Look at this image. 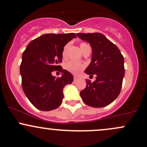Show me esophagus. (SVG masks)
Returning a JSON list of instances; mask_svg holds the SVG:
<instances>
[{
  "label": "esophagus",
  "instance_id": "esophagus-1",
  "mask_svg": "<svg viewBox=\"0 0 147 147\" xmlns=\"http://www.w3.org/2000/svg\"><path fill=\"white\" fill-rule=\"evenodd\" d=\"M79 78L78 76H74V80H77Z\"/></svg>",
  "mask_w": 147,
  "mask_h": 147
}]
</instances>
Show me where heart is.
Returning <instances> with one entry per match:
<instances>
[{"label":"heart","mask_w":147,"mask_h":147,"mask_svg":"<svg viewBox=\"0 0 147 147\" xmlns=\"http://www.w3.org/2000/svg\"><path fill=\"white\" fill-rule=\"evenodd\" d=\"M89 45H87V44H85V43H81L80 46L82 51H83L84 50V49H85L86 47H87ZM67 46H68V45H65V46L64 49H63V53H62L63 57H65L66 55ZM84 65L82 64V63H78V62H75L73 61L67 62V63H66L64 65V68L66 70H67L68 72H71V73L75 74V75H77V74L80 73V72L84 69Z\"/></svg>","instance_id":"b5f03b06"}]
</instances>
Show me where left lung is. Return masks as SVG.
Wrapping results in <instances>:
<instances>
[{
	"label": "left lung",
	"instance_id": "8db88e82",
	"mask_svg": "<svg viewBox=\"0 0 147 147\" xmlns=\"http://www.w3.org/2000/svg\"><path fill=\"white\" fill-rule=\"evenodd\" d=\"M77 36L92 48V61L84 72L96 75L93 82L86 80L80 96L88 106L104 107L120 94L125 75L124 58L118 48L102 34L80 33Z\"/></svg>",
	"mask_w": 147,
	"mask_h": 147
}]
</instances>
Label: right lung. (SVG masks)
I'll return each instance as SVG.
<instances>
[{
	"label": "right lung",
	"mask_w": 147,
	"mask_h": 147,
	"mask_svg": "<svg viewBox=\"0 0 147 147\" xmlns=\"http://www.w3.org/2000/svg\"><path fill=\"white\" fill-rule=\"evenodd\" d=\"M73 38H76L75 33L46 34L31 41L22 53L23 91L39 110L49 111L59 107L64 97L63 88L73 82V75L59 65L64 46ZM59 68L63 75L55 78L51 72Z\"/></svg>",
	"instance_id": "add662e5"
}]
</instances>
